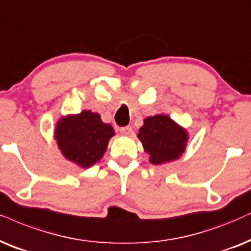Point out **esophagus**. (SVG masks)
<instances>
[{
    "label": "esophagus",
    "mask_w": 251,
    "mask_h": 251,
    "mask_svg": "<svg viewBox=\"0 0 251 251\" xmlns=\"http://www.w3.org/2000/svg\"><path fill=\"white\" fill-rule=\"evenodd\" d=\"M120 133L123 135H132L133 134V129L131 126H126V127H122L120 128Z\"/></svg>",
    "instance_id": "1"
}]
</instances>
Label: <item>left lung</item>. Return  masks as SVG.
Returning <instances> with one entry per match:
<instances>
[{
    "label": "left lung",
    "mask_w": 251,
    "mask_h": 251,
    "mask_svg": "<svg viewBox=\"0 0 251 251\" xmlns=\"http://www.w3.org/2000/svg\"><path fill=\"white\" fill-rule=\"evenodd\" d=\"M138 139L155 166L178 160L189 141L188 129L167 115L149 116L139 128Z\"/></svg>",
    "instance_id": "8db88e82"
}]
</instances>
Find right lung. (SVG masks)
I'll use <instances>...</instances> for the list:
<instances>
[{"instance_id": "right-lung-1", "label": "right lung", "mask_w": 251, "mask_h": 251, "mask_svg": "<svg viewBox=\"0 0 251 251\" xmlns=\"http://www.w3.org/2000/svg\"><path fill=\"white\" fill-rule=\"evenodd\" d=\"M113 135L112 126L90 110L60 117L54 128V139L63 157L83 169L103 157Z\"/></svg>"}]
</instances>
